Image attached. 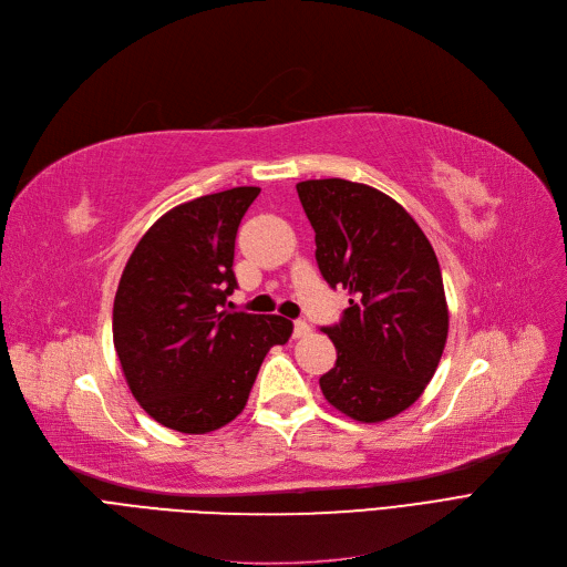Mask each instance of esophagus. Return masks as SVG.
I'll return each instance as SVG.
<instances>
[{
	"label": "esophagus",
	"instance_id": "obj_1",
	"mask_svg": "<svg viewBox=\"0 0 567 567\" xmlns=\"http://www.w3.org/2000/svg\"><path fill=\"white\" fill-rule=\"evenodd\" d=\"M310 323L306 319H296L293 321V338H308L310 336Z\"/></svg>",
	"mask_w": 567,
	"mask_h": 567
}]
</instances>
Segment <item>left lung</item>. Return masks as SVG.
Segmentation results:
<instances>
[{"label":"left lung","mask_w":567,"mask_h":567,"mask_svg":"<svg viewBox=\"0 0 567 567\" xmlns=\"http://www.w3.org/2000/svg\"><path fill=\"white\" fill-rule=\"evenodd\" d=\"M315 229L317 264L349 289L340 323L323 326L338 349L321 393L359 423L409 409L436 372L449 338V306L432 244L404 208L347 178L296 184Z\"/></svg>","instance_id":"8db88e82"}]
</instances>
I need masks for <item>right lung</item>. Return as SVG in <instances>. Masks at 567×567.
<instances>
[{
    "instance_id": "add662e5",
    "label": "right lung",
    "mask_w": 567,
    "mask_h": 567,
    "mask_svg": "<svg viewBox=\"0 0 567 567\" xmlns=\"http://www.w3.org/2000/svg\"><path fill=\"white\" fill-rule=\"evenodd\" d=\"M259 195L241 186L178 204L135 246L118 280L112 338L133 398L152 419L206 434L244 411L264 355L291 338L280 315L225 310L234 241Z\"/></svg>"
}]
</instances>
